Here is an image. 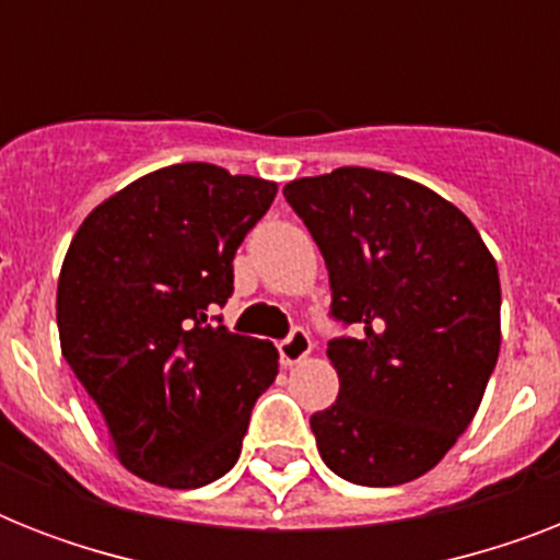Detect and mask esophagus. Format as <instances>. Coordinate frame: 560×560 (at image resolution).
Returning a JSON list of instances; mask_svg holds the SVG:
<instances>
[{
  "instance_id": "obj_1",
  "label": "esophagus",
  "mask_w": 560,
  "mask_h": 560,
  "mask_svg": "<svg viewBox=\"0 0 560 560\" xmlns=\"http://www.w3.org/2000/svg\"><path fill=\"white\" fill-rule=\"evenodd\" d=\"M311 349H314V340H311V334H307L305 328H293L288 340L279 342L281 366H296V363H302V360L311 354Z\"/></svg>"
}]
</instances>
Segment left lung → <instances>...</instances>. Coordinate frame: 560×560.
<instances>
[{
    "mask_svg": "<svg viewBox=\"0 0 560 560\" xmlns=\"http://www.w3.org/2000/svg\"><path fill=\"white\" fill-rule=\"evenodd\" d=\"M328 267L340 377L311 416L319 456L354 486L424 477L479 409L500 354V272L477 226L421 183L337 168L284 186Z\"/></svg>",
    "mask_w": 560,
    "mask_h": 560,
    "instance_id": "left-lung-1",
    "label": "left lung"
}]
</instances>
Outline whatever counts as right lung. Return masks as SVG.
Segmentation results:
<instances>
[{
  "label": "right lung",
  "instance_id": "obj_1",
  "mask_svg": "<svg viewBox=\"0 0 560 560\" xmlns=\"http://www.w3.org/2000/svg\"><path fill=\"white\" fill-rule=\"evenodd\" d=\"M276 191L209 162L168 165L95 206L69 244L60 351L118 462L153 486L200 488L232 470L255 400L279 374L272 342L209 319Z\"/></svg>",
  "mask_w": 560,
  "mask_h": 560
}]
</instances>
